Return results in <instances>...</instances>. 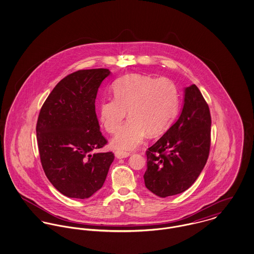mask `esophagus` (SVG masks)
I'll return each instance as SVG.
<instances>
[{"instance_id":"34e87169","label":"esophagus","mask_w":254,"mask_h":254,"mask_svg":"<svg viewBox=\"0 0 254 254\" xmlns=\"http://www.w3.org/2000/svg\"><path fill=\"white\" fill-rule=\"evenodd\" d=\"M115 155L118 159H123V158L129 157L131 154H130V152H125V151H117L115 153Z\"/></svg>"}]
</instances>
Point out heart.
Returning a JSON list of instances; mask_svg holds the SVG:
<instances>
[{"instance_id":"b5f03b06","label":"heart","mask_w":254,"mask_h":254,"mask_svg":"<svg viewBox=\"0 0 254 254\" xmlns=\"http://www.w3.org/2000/svg\"><path fill=\"white\" fill-rule=\"evenodd\" d=\"M114 98L104 99L99 106V119L105 130L115 134L128 112L130 119L113 138L119 150H132L147 135L165 133L178 109V90L168 78L133 74L119 79L113 85Z\"/></svg>"}]
</instances>
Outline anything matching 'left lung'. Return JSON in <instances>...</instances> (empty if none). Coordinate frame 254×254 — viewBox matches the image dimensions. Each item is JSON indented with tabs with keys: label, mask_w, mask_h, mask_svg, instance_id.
I'll list each match as a JSON object with an SVG mask.
<instances>
[{
	"label": "left lung",
	"mask_w": 254,
	"mask_h": 254,
	"mask_svg": "<svg viewBox=\"0 0 254 254\" xmlns=\"http://www.w3.org/2000/svg\"><path fill=\"white\" fill-rule=\"evenodd\" d=\"M211 115L195 85L185 88L177 121L146 151L145 187L160 197L185 191L206 165L211 145Z\"/></svg>",
	"instance_id": "left-lung-1"
}]
</instances>
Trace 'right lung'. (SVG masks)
Segmentation results:
<instances>
[{
    "instance_id": "1",
    "label": "right lung",
    "mask_w": 254,
    "mask_h": 254,
    "mask_svg": "<svg viewBox=\"0 0 254 254\" xmlns=\"http://www.w3.org/2000/svg\"><path fill=\"white\" fill-rule=\"evenodd\" d=\"M105 68L79 70L54 87L41 107L36 138L43 170L61 193L85 199L101 189L115 155L94 153L108 140L100 132L95 99Z\"/></svg>"
}]
</instances>
